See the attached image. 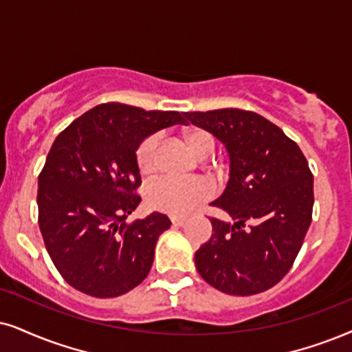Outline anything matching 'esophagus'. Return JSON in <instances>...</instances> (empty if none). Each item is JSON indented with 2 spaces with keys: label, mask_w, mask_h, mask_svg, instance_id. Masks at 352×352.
<instances>
[{
  "label": "esophagus",
  "mask_w": 352,
  "mask_h": 352,
  "mask_svg": "<svg viewBox=\"0 0 352 352\" xmlns=\"http://www.w3.org/2000/svg\"><path fill=\"white\" fill-rule=\"evenodd\" d=\"M185 222H186L185 217H175V216L172 217V224L173 226H179V228H180V226H184Z\"/></svg>",
  "instance_id": "esophagus-1"
}]
</instances>
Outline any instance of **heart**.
<instances>
[{"label": "heart", "mask_w": 352, "mask_h": 352, "mask_svg": "<svg viewBox=\"0 0 352 352\" xmlns=\"http://www.w3.org/2000/svg\"><path fill=\"white\" fill-rule=\"evenodd\" d=\"M186 143L198 157H208L216 148L211 133L204 130H191L186 135ZM159 138L151 135L141 141L136 149V166L143 175H153L157 170ZM212 188L203 179H175L162 177L146 188V203L151 209L172 216H185L198 204L211 197Z\"/></svg>", "instance_id": "obj_1"}]
</instances>
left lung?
Returning <instances> with one entry per match:
<instances>
[{"mask_svg": "<svg viewBox=\"0 0 352 352\" xmlns=\"http://www.w3.org/2000/svg\"><path fill=\"white\" fill-rule=\"evenodd\" d=\"M229 153L224 193L212 206V234L195 253L198 273L217 291L253 296L278 284L294 263L312 222L314 175L291 138L261 115L240 109L188 112Z\"/></svg>", "mask_w": 352, "mask_h": 352, "instance_id": "obj_1", "label": "left lung"}]
</instances>
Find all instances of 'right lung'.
<instances>
[{
    "mask_svg": "<svg viewBox=\"0 0 352 352\" xmlns=\"http://www.w3.org/2000/svg\"><path fill=\"white\" fill-rule=\"evenodd\" d=\"M175 123H186V112L109 102L56 136L38 175V226L53 265L78 291L118 297L148 276L172 222L161 212L124 222L141 201L136 149Z\"/></svg>",
    "mask_w": 352,
    "mask_h": 352,
    "instance_id": "obj_1",
    "label": "right lung"
}]
</instances>
